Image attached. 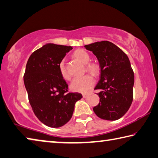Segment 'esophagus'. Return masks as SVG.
<instances>
[{"mask_svg":"<svg viewBox=\"0 0 158 158\" xmlns=\"http://www.w3.org/2000/svg\"><path fill=\"white\" fill-rule=\"evenodd\" d=\"M87 96H88V94H82V97H83V98H86V97H87Z\"/></svg>","mask_w":158,"mask_h":158,"instance_id":"34e87169","label":"esophagus"}]
</instances>
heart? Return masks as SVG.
<instances>
[{
	"label": "heart",
	"instance_id": "1",
	"mask_svg": "<svg viewBox=\"0 0 158 158\" xmlns=\"http://www.w3.org/2000/svg\"><path fill=\"white\" fill-rule=\"evenodd\" d=\"M73 56L82 64L86 65V71L94 76L99 74L100 68L99 65L95 63H89L91 56L89 53L82 49H78L73 52ZM59 73L61 77L65 80H69L70 76L66 71L65 66V60L62 59L59 64ZM94 85V80L89 75H85L82 77H76L70 84V89L71 91L76 92L84 93L89 90Z\"/></svg>",
	"mask_w": 158,
	"mask_h": 158
}]
</instances>
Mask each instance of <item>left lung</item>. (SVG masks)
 <instances>
[{
	"label": "left lung",
	"mask_w": 158,
	"mask_h": 158,
	"mask_svg": "<svg viewBox=\"0 0 158 158\" xmlns=\"http://www.w3.org/2000/svg\"><path fill=\"white\" fill-rule=\"evenodd\" d=\"M84 47L96 56L100 66V79L95 89L99 103L93 108L98 117L116 120L127 112L133 100L134 74L126 54L109 41H101Z\"/></svg>",
	"instance_id": "left-lung-1"
}]
</instances>
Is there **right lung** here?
<instances>
[{
    "mask_svg": "<svg viewBox=\"0 0 158 158\" xmlns=\"http://www.w3.org/2000/svg\"><path fill=\"white\" fill-rule=\"evenodd\" d=\"M71 46L48 43L28 59L24 85L33 113L50 127H60L71 120L80 93H66L68 85L59 73V64Z\"/></svg>",
    "mask_w": 158,
    "mask_h": 158,
    "instance_id": "obj_1",
    "label": "right lung"
}]
</instances>
